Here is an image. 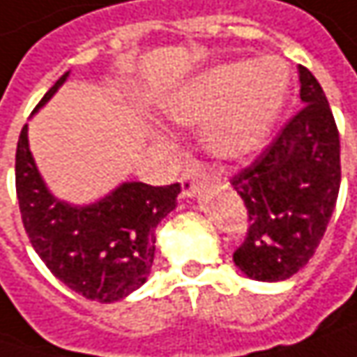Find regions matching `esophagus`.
Returning a JSON list of instances; mask_svg holds the SVG:
<instances>
[{
    "instance_id": "1",
    "label": "esophagus",
    "mask_w": 357,
    "mask_h": 357,
    "mask_svg": "<svg viewBox=\"0 0 357 357\" xmlns=\"http://www.w3.org/2000/svg\"><path fill=\"white\" fill-rule=\"evenodd\" d=\"M204 179H206V176L199 167H196V165L185 167L181 174V196L183 198H196Z\"/></svg>"
}]
</instances>
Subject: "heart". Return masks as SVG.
Masks as SVG:
<instances>
[{"mask_svg":"<svg viewBox=\"0 0 357 357\" xmlns=\"http://www.w3.org/2000/svg\"><path fill=\"white\" fill-rule=\"evenodd\" d=\"M291 74L281 58L230 62L199 74L163 100L165 116L183 127L204 125L212 155L238 161L257 153L283 111Z\"/></svg>","mask_w":357,"mask_h":357,"instance_id":"heart-1","label":"heart"}]
</instances>
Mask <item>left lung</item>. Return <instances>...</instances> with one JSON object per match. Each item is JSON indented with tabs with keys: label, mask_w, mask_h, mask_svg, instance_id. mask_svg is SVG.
Here are the masks:
<instances>
[{
	"label": "left lung",
	"mask_w": 357,
	"mask_h": 357,
	"mask_svg": "<svg viewBox=\"0 0 357 357\" xmlns=\"http://www.w3.org/2000/svg\"><path fill=\"white\" fill-rule=\"evenodd\" d=\"M299 82L303 109L232 179L250 220L234 264L262 283L293 277L313 257L342 181L340 133L324 89L305 66H299Z\"/></svg>",
	"instance_id": "left-lung-1"
}]
</instances>
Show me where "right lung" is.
<instances>
[{"label": "right lung", "instance_id": "right-lung-1", "mask_svg": "<svg viewBox=\"0 0 357 357\" xmlns=\"http://www.w3.org/2000/svg\"><path fill=\"white\" fill-rule=\"evenodd\" d=\"M68 76L56 80L32 115ZM15 192L26 234L54 277L86 299L115 303L147 281L155 257V228L178 206L181 188L123 181L91 204L58 198L36 165L24 125L15 151Z\"/></svg>", "mask_w": 357, "mask_h": 357}]
</instances>
